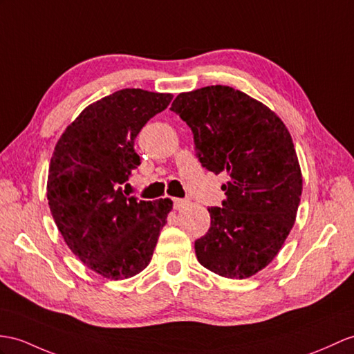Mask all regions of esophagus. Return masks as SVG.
<instances>
[{
    "mask_svg": "<svg viewBox=\"0 0 354 354\" xmlns=\"http://www.w3.org/2000/svg\"><path fill=\"white\" fill-rule=\"evenodd\" d=\"M172 203H174V209H182V207L186 204L185 200H182V198H172Z\"/></svg>",
    "mask_w": 354,
    "mask_h": 354,
    "instance_id": "obj_1",
    "label": "esophagus"
}]
</instances>
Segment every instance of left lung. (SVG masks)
Masks as SVG:
<instances>
[{"instance_id": "obj_1", "label": "left lung", "mask_w": 354, "mask_h": 354, "mask_svg": "<svg viewBox=\"0 0 354 354\" xmlns=\"http://www.w3.org/2000/svg\"><path fill=\"white\" fill-rule=\"evenodd\" d=\"M171 111L194 133L196 158L227 172L222 207H210V228L195 242L205 269L245 279L278 255L295 225L301 172L288 129L261 102L227 85L180 93Z\"/></svg>"}]
</instances>
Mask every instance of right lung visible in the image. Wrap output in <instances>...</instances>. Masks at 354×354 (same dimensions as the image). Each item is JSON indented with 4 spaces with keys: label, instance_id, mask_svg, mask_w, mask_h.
I'll return each mask as SVG.
<instances>
[{
    "label": "right lung",
    "instance_id": "obj_1",
    "mask_svg": "<svg viewBox=\"0 0 354 354\" xmlns=\"http://www.w3.org/2000/svg\"><path fill=\"white\" fill-rule=\"evenodd\" d=\"M172 94L124 88L85 108L59 138L48 174V204L64 242L108 279L149 266L172 201H141L122 185L141 163L135 138Z\"/></svg>",
    "mask_w": 354,
    "mask_h": 354
}]
</instances>
